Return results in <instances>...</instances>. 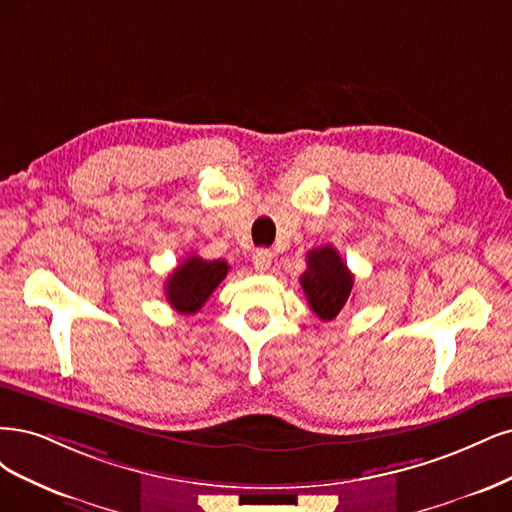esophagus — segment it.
Instances as JSON below:
<instances>
[{
	"instance_id": "obj_1",
	"label": "esophagus",
	"mask_w": 512,
	"mask_h": 512,
	"mask_svg": "<svg viewBox=\"0 0 512 512\" xmlns=\"http://www.w3.org/2000/svg\"><path fill=\"white\" fill-rule=\"evenodd\" d=\"M253 266L257 272H268L272 266V253L268 249H257L253 255Z\"/></svg>"
}]
</instances>
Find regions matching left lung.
Instances as JSON below:
<instances>
[{
  "mask_svg": "<svg viewBox=\"0 0 512 512\" xmlns=\"http://www.w3.org/2000/svg\"><path fill=\"white\" fill-rule=\"evenodd\" d=\"M306 263L308 268L300 276L306 300L319 319L332 321L351 302L355 276L332 244L308 251Z\"/></svg>",
  "mask_w": 512,
  "mask_h": 512,
  "instance_id": "1",
  "label": "left lung"
}]
</instances>
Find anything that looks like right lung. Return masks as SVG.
<instances>
[{"label": "right lung", "instance_id": "1", "mask_svg": "<svg viewBox=\"0 0 512 512\" xmlns=\"http://www.w3.org/2000/svg\"><path fill=\"white\" fill-rule=\"evenodd\" d=\"M229 266L221 259L206 261L197 255L187 257L166 280V298L180 315L200 310L212 291L221 285Z\"/></svg>", "mask_w": 512, "mask_h": 512}]
</instances>
